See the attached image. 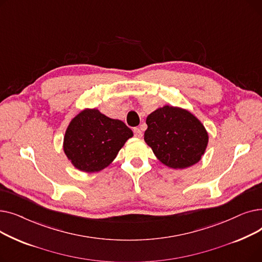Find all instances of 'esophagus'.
I'll return each mask as SVG.
<instances>
[{
    "mask_svg": "<svg viewBox=\"0 0 262 262\" xmlns=\"http://www.w3.org/2000/svg\"><path fill=\"white\" fill-rule=\"evenodd\" d=\"M134 134H135V137H137V138H141L142 137V130L140 128H134Z\"/></svg>",
    "mask_w": 262,
    "mask_h": 262,
    "instance_id": "esophagus-1",
    "label": "esophagus"
}]
</instances>
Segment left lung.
<instances>
[{"mask_svg": "<svg viewBox=\"0 0 262 262\" xmlns=\"http://www.w3.org/2000/svg\"><path fill=\"white\" fill-rule=\"evenodd\" d=\"M145 122V143L171 169L194 166L208 146L209 136L204 124L188 109L164 105L150 113Z\"/></svg>", "mask_w": 262, "mask_h": 262, "instance_id": "1", "label": "left lung"}]
</instances>
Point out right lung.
<instances>
[{
    "label": "right lung",
    "instance_id": "right-lung-1",
    "mask_svg": "<svg viewBox=\"0 0 262 262\" xmlns=\"http://www.w3.org/2000/svg\"><path fill=\"white\" fill-rule=\"evenodd\" d=\"M134 136L125 123L84 108L70 121L63 137V152L80 172L95 173L107 168Z\"/></svg>",
    "mask_w": 262,
    "mask_h": 262
}]
</instances>
